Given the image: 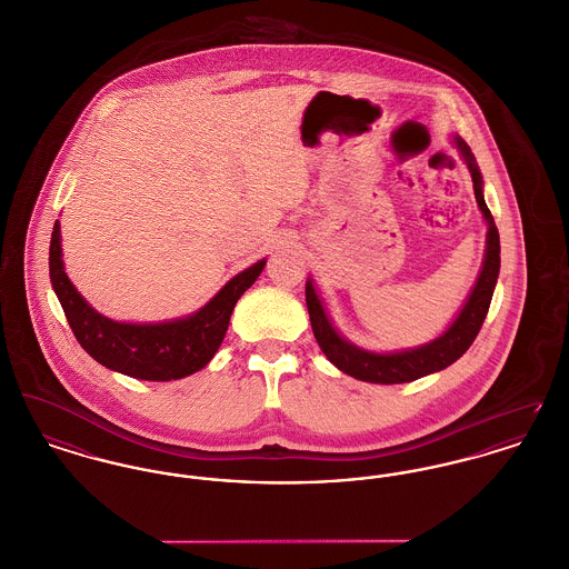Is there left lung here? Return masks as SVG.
Listing matches in <instances>:
<instances>
[{
    "mask_svg": "<svg viewBox=\"0 0 569 569\" xmlns=\"http://www.w3.org/2000/svg\"><path fill=\"white\" fill-rule=\"evenodd\" d=\"M461 156L468 162V169L472 173V183H475V194L477 203L481 208L482 217L487 220V251H485V262H482L481 274L477 279V286L468 299V303L457 316V320L448 327V331L433 340L431 345H425L420 349L402 350V352H390V355H379V352H368V350L357 349L342 340L338 331L331 327L322 303L318 295L313 292L311 281H307L306 301L309 320H311V331L318 342L320 350L327 355V359L347 372L350 377L368 383H407L416 381L425 375L443 370L446 366L455 363L466 350L472 347L481 331L487 309L491 303V295L498 281L500 272V236L498 227L493 222V217L482 199V177L477 169L475 156L470 147L461 140L455 138Z\"/></svg>",
    "mask_w": 569,
    "mask_h": 569,
    "instance_id": "1",
    "label": "left lung"
}]
</instances>
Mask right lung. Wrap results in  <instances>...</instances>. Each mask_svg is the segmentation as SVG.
<instances>
[{"label":"right lung","mask_w":569,"mask_h":569,"mask_svg":"<svg viewBox=\"0 0 569 569\" xmlns=\"http://www.w3.org/2000/svg\"><path fill=\"white\" fill-rule=\"evenodd\" d=\"M263 263L236 274L194 316L160 325H126L97 313L64 274L58 220L49 242L51 286L80 347L101 366L142 381H173L206 368L219 350L233 307L260 277Z\"/></svg>","instance_id":"add662e5"}]
</instances>
